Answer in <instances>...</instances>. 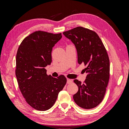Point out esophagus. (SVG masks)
<instances>
[{
	"instance_id": "34e87169",
	"label": "esophagus",
	"mask_w": 129,
	"mask_h": 129,
	"mask_svg": "<svg viewBox=\"0 0 129 129\" xmlns=\"http://www.w3.org/2000/svg\"><path fill=\"white\" fill-rule=\"evenodd\" d=\"M73 82V80H71V79H69V78H68L67 79V84H71V83Z\"/></svg>"
}]
</instances>
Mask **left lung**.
Masks as SVG:
<instances>
[{
	"label": "left lung",
	"instance_id": "left-lung-1",
	"mask_svg": "<svg viewBox=\"0 0 129 129\" xmlns=\"http://www.w3.org/2000/svg\"><path fill=\"white\" fill-rule=\"evenodd\" d=\"M63 34L75 44L78 64L86 66L84 82L74 80L78 87L74 101L83 109L95 108L103 100L109 82L110 61L106 50L99 35L87 28L78 27Z\"/></svg>",
	"mask_w": 129,
	"mask_h": 129
}]
</instances>
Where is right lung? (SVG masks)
Segmentation results:
<instances>
[{"instance_id": "1", "label": "right lung", "mask_w": 129, "mask_h": 129, "mask_svg": "<svg viewBox=\"0 0 129 129\" xmlns=\"http://www.w3.org/2000/svg\"><path fill=\"white\" fill-rule=\"evenodd\" d=\"M61 38V33L36 31L24 39L17 50L15 72L19 89L27 103L36 110L52 108L67 83L64 76L52 77L45 68L51 65L52 48Z\"/></svg>"}]
</instances>
